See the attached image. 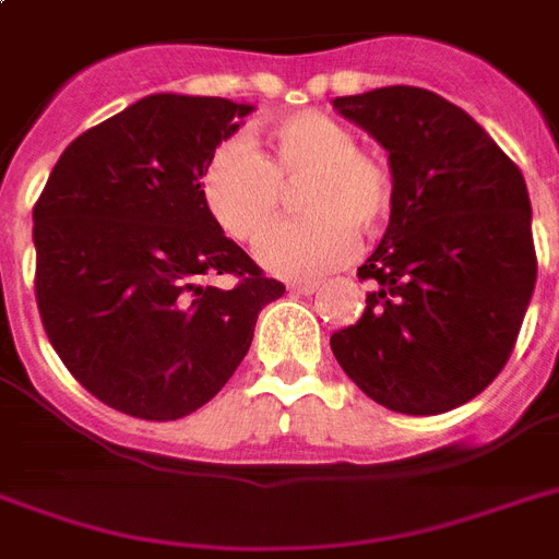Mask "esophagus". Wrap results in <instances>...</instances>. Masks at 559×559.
Returning a JSON list of instances; mask_svg holds the SVG:
<instances>
[{
    "label": "esophagus",
    "instance_id": "1",
    "mask_svg": "<svg viewBox=\"0 0 559 559\" xmlns=\"http://www.w3.org/2000/svg\"><path fill=\"white\" fill-rule=\"evenodd\" d=\"M287 289L296 293V296H313L316 289H319V281H293Z\"/></svg>",
    "mask_w": 559,
    "mask_h": 559
}]
</instances>
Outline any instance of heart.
I'll return each mask as SVG.
<instances>
[{
	"instance_id": "1",
	"label": "heart",
	"mask_w": 559,
	"mask_h": 559,
	"mask_svg": "<svg viewBox=\"0 0 559 559\" xmlns=\"http://www.w3.org/2000/svg\"><path fill=\"white\" fill-rule=\"evenodd\" d=\"M266 156L249 139L217 144L202 170V197L219 228L254 243L275 223L284 186H300L305 217L281 223L258 258L281 278H316L348 261L359 231L389 217L394 179L380 153L357 147V133L340 118L307 109L266 133Z\"/></svg>"
}]
</instances>
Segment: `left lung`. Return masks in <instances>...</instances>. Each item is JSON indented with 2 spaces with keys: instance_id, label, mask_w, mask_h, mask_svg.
<instances>
[{
  "instance_id": "obj_1",
  "label": "left lung",
  "mask_w": 559,
  "mask_h": 559,
  "mask_svg": "<svg viewBox=\"0 0 559 559\" xmlns=\"http://www.w3.org/2000/svg\"><path fill=\"white\" fill-rule=\"evenodd\" d=\"M333 109L389 151V228L357 275L377 281L331 336L342 371L380 406L441 415L511 357L537 252L522 170L461 107L417 86L345 95Z\"/></svg>"
}]
</instances>
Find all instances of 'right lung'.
Returning a JSON list of instances; mask_svg holds the SVG:
<instances>
[{
	"label": "right lung",
	"instance_id": "obj_1",
	"mask_svg": "<svg viewBox=\"0 0 559 559\" xmlns=\"http://www.w3.org/2000/svg\"><path fill=\"white\" fill-rule=\"evenodd\" d=\"M254 107L159 92L78 135L34 205L48 342L100 403L177 420L228 382L263 307L284 296L223 235L202 170ZM231 274V288L202 277Z\"/></svg>",
	"mask_w": 559,
	"mask_h": 559
}]
</instances>
